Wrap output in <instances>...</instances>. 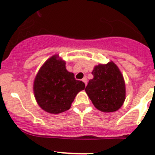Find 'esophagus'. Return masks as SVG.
Returning a JSON list of instances; mask_svg holds the SVG:
<instances>
[{
	"label": "esophagus",
	"instance_id": "obj_1",
	"mask_svg": "<svg viewBox=\"0 0 155 155\" xmlns=\"http://www.w3.org/2000/svg\"><path fill=\"white\" fill-rule=\"evenodd\" d=\"M82 81H83V82H84V84H85V85H86V84H87V78H85V77H84V78H83V79H82Z\"/></svg>",
	"mask_w": 155,
	"mask_h": 155
}]
</instances>
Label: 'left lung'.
I'll use <instances>...</instances> for the list:
<instances>
[{"label":"left lung","mask_w":155,"mask_h":155,"mask_svg":"<svg viewBox=\"0 0 155 155\" xmlns=\"http://www.w3.org/2000/svg\"><path fill=\"white\" fill-rule=\"evenodd\" d=\"M85 91L93 105L103 113H113L122 107L126 99L123 74L113 61L94 66Z\"/></svg>","instance_id":"obj_1"}]
</instances>
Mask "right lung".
I'll use <instances>...</instances> for the list:
<instances>
[{
    "label": "right lung",
    "instance_id": "add662e5",
    "mask_svg": "<svg viewBox=\"0 0 155 155\" xmlns=\"http://www.w3.org/2000/svg\"><path fill=\"white\" fill-rule=\"evenodd\" d=\"M85 84L74 78L66 69V61L59 54L46 60L37 72L33 82L34 96L45 112L59 114L68 110L78 93Z\"/></svg>",
    "mask_w": 155,
    "mask_h": 155
}]
</instances>
